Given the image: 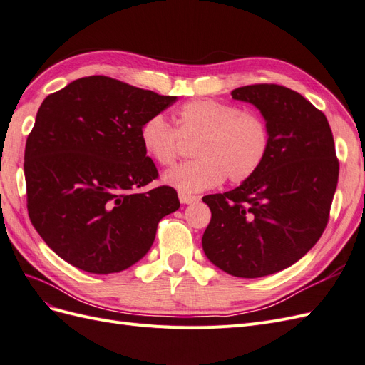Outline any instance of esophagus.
<instances>
[{
	"instance_id": "34e87169",
	"label": "esophagus",
	"mask_w": 365,
	"mask_h": 365,
	"mask_svg": "<svg viewBox=\"0 0 365 365\" xmlns=\"http://www.w3.org/2000/svg\"><path fill=\"white\" fill-rule=\"evenodd\" d=\"M178 197H180L181 204H193V202H196V201H200V196L189 195V193H182V192L178 193Z\"/></svg>"
}]
</instances>
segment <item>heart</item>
I'll return each mask as SVG.
<instances>
[{"label":"heart","mask_w":365,"mask_h":365,"mask_svg":"<svg viewBox=\"0 0 365 365\" xmlns=\"http://www.w3.org/2000/svg\"><path fill=\"white\" fill-rule=\"evenodd\" d=\"M175 129L161 115H152L140 128L146 155L161 168L180 157L181 140L192 143L196 160L164 175V182L182 193H197L225 178L245 182L256 175L271 152L268 120L251 109L216 98H195L175 111Z\"/></svg>","instance_id":"obj_1"}]
</instances>
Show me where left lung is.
<instances>
[{"label": "left lung", "instance_id": "obj_1", "mask_svg": "<svg viewBox=\"0 0 365 365\" xmlns=\"http://www.w3.org/2000/svg\"><path fill=\"white\" fill-rule=\"evenodd\" d=\"M260 109L271 128V152L260 170L235 190L207 195L205 256L242 279L291 267L329 222L339 163L326 115L289 88L256 83L231 91Z\"/></svg>", "mask_w": 365, "mask_h": 365}]
</instances>
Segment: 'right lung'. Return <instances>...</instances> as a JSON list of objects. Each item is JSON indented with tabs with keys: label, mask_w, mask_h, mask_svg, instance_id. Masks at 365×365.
Here are the masks:
<instances>
[{
	"label": "right lung",
	"mask_w": 365,
	"mask_h": 365,
	"mask_svg": "<svg viewBox=\"0 0 365 365\" xmlns=\"http://www.w3.org/2000/svg\"><path fill=\"white\" fill-rule=\"evenodd\" d=\"M176 102L106 76L82 77L43 98L27 137L24 175L33 227L61 259L93 274L120 272L180 208L160 185L140 128Z\"/></svg>",
	"instance_id": "obj_1"
}]
</instances>
